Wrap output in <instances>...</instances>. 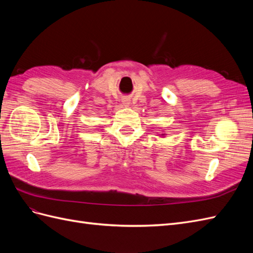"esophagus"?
<instances>
[{"label": "esophagus", "mask_w": 253, "mask_h": 253, "mask_svg": "<svg viewBox=\"0 0 253 253\" xmlns=\"http://www.w3.org/2000/svg\"><path fill=\"white\" fill-rule=\"evenodd\" d=\"M124 103H125V104H129L128 100H125V101H124Z\"/></svg>", "instance_id": "esophagus-1"}]
</instances>
